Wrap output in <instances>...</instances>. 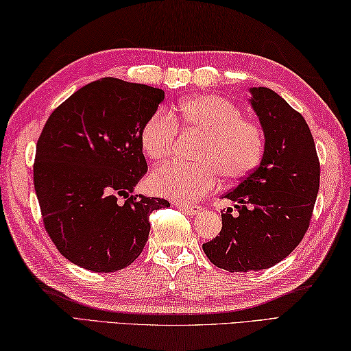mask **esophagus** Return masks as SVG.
Wrapping results in <instances>:
<instances>
[{
    "label": "esophagus",
    "instance_id": "esophagus-1",
    "mask_svg": "<svg viewBox=\"0 0 351 351\" xmlns=\"http://www.w3.org/2000/svg\"><path fill=\"white\" fill-rule=\"evenodd\" d=\"M178 206H180V210H182L185 214H189V215H196L202 211V208H200V205H197V204H180Z\"/></svg>",
    "mask_w": 351,
    "mask_h": 351
}]
</instances>
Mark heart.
Returning <instances> with one entry per match:
<instances>
[{"instance_id": "heart-1", "label": "heart", "mask_w": 351, "mask_h": 351, "mask_svg": "<svg viewBox=\"0 0 351 351\" xmlns=\"http://www.w3.org/2000/svg\"><path fill=\"white\" fill-rule=\"evenodd\" d=\"M178 131L200 134L191 152L196 162H169L156 169L149 184L162 196L195 200L210 193L220 175L225 181L243 180L263 160V128L221 96H193L178 104L170 116L164 111L149 116L140 130V147L146 158L167 160Z\"/></svg>"}]
</instances>
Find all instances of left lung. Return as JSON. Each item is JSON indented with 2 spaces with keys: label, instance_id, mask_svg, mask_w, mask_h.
Masks as SVG:
<instances>
[{
  "label": "left lung",
  "instance_id": "left-lung-1",
  "mask_svg": "<svg viewBox=\"0 0 351 351\" xmlns=\"http://www.w3.org/2000/svg\"><path fill=\"white\" fill-rule=\"evenodd\" d=\"M265 149L259 166L225 196L237 204L221 214L220 234L202 245L211 263L258 271L285 259L309 228L319 187V161L303 116L267 87H252Z\"/></svg>",
  "mask_w": 351,
  "mask_h": 351
}]
</instances>
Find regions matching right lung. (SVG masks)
Wrapping results in <instances>:
<instances>
[{"label": "right lung", "mask_w": 351, "mask_h": 351, "mask_svg": "<svg viewBox=\"0 0 351 351\" xmlns=\"http://www.w3.org/2000/svg\"><path fill=\"white\" fill-rule=\"evenodd\" d=\"M162 99L161 88L101 78L69 96L45 123L34 190L49 238L75 265L95 273L128 267L147 241L149 214L170 206L166 199L131 195L147 171L141 125Z\"/></svg>", "instance_id": "right-lung-1"}]
</instances>
